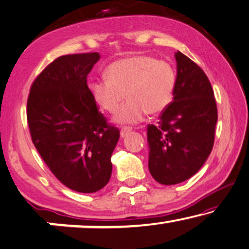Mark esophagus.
<instances>
[{"label": "esophagus", "instance_id": "obj_1", "mask_svg": "<svg viewBox=\"0 0 249 249\" xmlns=\"http://www.w3.org/2000/svg\"><path fill=\"white\" fill-rule=\"evenodd\" d=\"M132 131V128H129V127H123L121 129V136L122 138H124V136H126L128 134L129 132Z\"/></svg>", "mask_w": 249, "mask_h": 249}]
</instances>
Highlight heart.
Instances as JSON below:
<instances>
[{
    "instance_id": "heart-1",
    "label": "heart",
    "mask_w": 249,
    "mask_h": 249,
    "mask_svg": "<svg viewBox=\"0 0 249 249\" xmlns=\"http://www.w3.org/2000/svg\"><path fill=\"white\" fill-rule=\"evenodd\" d=\"M107 78L96 80L91 85L97 104L108 113L118 110L115 120L118 123H136L150 115L159 114L173 99L176 87V72L166 61L152 56L135 55L111 63Z\"/></svg>"
}]
</instances>
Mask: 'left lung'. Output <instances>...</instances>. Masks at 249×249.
I'll list each match as a JSON object with an SVG mask.
<instances>
[{
    "label": "left lung",
    "mask_w": 249,
    "mask_h": 249,
    "mask_svg": "<svg viewBox=\"0 0 249 249\" xmlns=\"http://www.w3.org/2000/svg\"><path fill=\"white\" fill-rule=\"evenodd\" d=\"M173 101L148 125L149 170L160 184L175 185L197 173L214 143L218 109L208 76L180 52Z\"/></svg>",
    "instance_id": "obj_1"
}]
</instances>
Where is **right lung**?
Listing matches in <instances>:
<instances>
[{"mask_svg":"<svg viewBox=\"0 0 249 249\" xmlns=\"http://www.w3.org/2000/svg\"><path fill=\"white\" fill-rule=\"evenodd\" d=\"M99 53L59 56L35 79L27 101L34 145L55 177L80 193L109 181L120 129L99 111L87 76Z\"/></svg>","mask_w":249,"mask_h":249,"instance_id":"add662e5","label":"right lung"}]
</instances>
